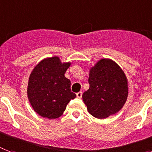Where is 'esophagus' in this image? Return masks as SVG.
Instances as JSON below:
<instances>
[{
    "label": "esophagus",
    "mask_w": 152,
    "mask_h": 152,
    "mask_svg": "<svg viewBox=\"0 0 152 152\" xmlns=\"http://www.w3.org/2000/svg\"><path fill=\"white\" fill-rule=\"evenodd\" d=\"M83 95V93L80 91V92H78V93H76V97H78V98H81Z\"/></svg>",
    "instance_id": "obj_1"
}]
</instances>
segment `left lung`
I'll list each match as a JSON object with an SVG mask.
<instances>
[{
  "label": "left lung",
  "mask_w": 152,
  "mask_h": 152,
  "mask_svg": "<svg viewBox=\"0 0 152 152\" xmlns=\"http://www.w3.org/2000/svg\"><path fill=\"white\" fill-rule=\"evenodd\" d=\"M90 88L83 94V101L91 115L103 119L120 111L128 97V80L118 64L102 58L90 69Z\"/></svg>",
  "instance_id": "obj_1"
}]
</instances>
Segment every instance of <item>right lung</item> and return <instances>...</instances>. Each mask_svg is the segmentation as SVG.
<instances>
[{
  "instance_id": "1",
  "label": "right lung",
  "mask_w": 152,
  "mask_h": 152,
  "mask_svg": "<svg viewBox=\"0 0 152 152\" xmlns=\"http://www.w3.org/2000/svg\"><path fill=\"white\" fill-rule=\"evenodd\" d=\"M71 62H62L59 57L43 59L29 75L27 96L39 115L57 119L63 114L70 100L76 94L71 91V82L65 76Z\"/></svg>"
}]
</instances>
